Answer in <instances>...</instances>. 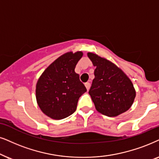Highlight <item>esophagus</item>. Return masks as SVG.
I'll return each mask as SVG.
<instances>
[{
	"label": "esophagus",
	"instance_id": "1",
	"mask_svg": "<svg viewBox=\"0 0 159 159\" xmlns=\"http://www.w3.org/2000/svg\"><path fill=\"white\" fill-rule=\"evenodd\" d=\"M90 86H91V84H90L89 82H86V83H85V86H86V89H87V90L89 89Z\"/></svg>",
	"mask_w": 159,
	"mask_h": 159
}]
</instances>
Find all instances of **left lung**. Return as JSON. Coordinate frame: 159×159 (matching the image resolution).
Returning a JSON list of instances; mask_svg holds the SVG:
<instances>
[{
  "mask_svg": "<svg viewBox=\"0 0 159 159\" xmlns=\"http://www.w3.org/2000/svg\"><path fill=\"white\" fill-rule=\"evenodd\" d=\"M87 55L96 67L89 94L97 111L109 117L128 111L136 95L129 78L110 61L93 53Z\"/></svg>",
  "mask_w": 159,
  "mask_h": 159,
  "instance_id": "obj_1",
  "label": "left lung"
}]
</instances>
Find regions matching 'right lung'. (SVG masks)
<instances>
[{
    "mask_svg": "<svg viewBox=\"0 0 159 159\" xmlns=\"http://www.w3.org/2000/svg\"><path fill=\"white\" fill-rule=\"evenodd\" d=\"M83 53L67 52L45 70L36 84V99L43 113L53 119L67 118L75 111L78 101L86 92L75 67Z\"/></svg>",
    "mask_w": 159,
    "mask_h": 159,
    "instance_id": "1",
    "label": "right lung"
}]
</instances>
